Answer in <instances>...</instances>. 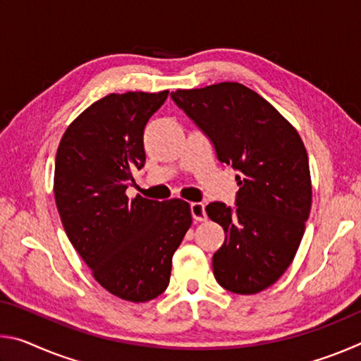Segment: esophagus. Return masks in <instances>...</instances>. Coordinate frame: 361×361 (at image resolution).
I'll list each match as a JSON object with an SVG mask.
<instances>
[{
    "mask_svg": "<svg viewBox=\"0 0 361 361\" xmlns=\"http://www.w3.org/2000/svg\"><path fill=\"white\" fill-rule=\"evenodd\" d=\"M191 215L194 218V221H204V219H207L205 205L202 202H192L191 204Z\"/></svg>",
    "mask_w": 361,
    "mask_h": 361,
    "instance_id": "1",
    "label": "esophagus"
}]
</instances>
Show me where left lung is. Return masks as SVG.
I'll return each instance as SVG.
<instances>
[{
  "mask_svg": "<svg viewBox=\"0 0 361 361\" xmlns=\"http://www.w3.org/2000/svg\"><path fill=\"white\" fill-rule=\"evenodd\" d=\"M237 170L235 207L212 202L210 219L224 243L213 255L216 282L237 295L276 283L301 243L312 204L309 157L299 133L271 103L239 82H219L170 94Z\"/></svg>",
  "mask_w": 361,
  "mask_h": 361,
  "instance_id": "1",
  "label": "left lung"
}]
</instances>
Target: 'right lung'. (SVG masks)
Listing matches in <instances>:
<instances>
[{
	"label": "right lung",
	"instance_id": "1",
	"mask_svg": "<svg viewBox=\"0 0 361 361\" xmlns=\"http://www.w3.org/2000/svg\"><path fill=\"white\" fill-rule=\"evenodd\" d=\"M167 97H103L71 122L56 157L54 195L71 245L103 288L132 302L166 291L173 253L192 223L185 200L126 195L146 161V122Z\"/></svg>",
	"mask_w": 361,
	"mask_h": 361
}]
</instances>
